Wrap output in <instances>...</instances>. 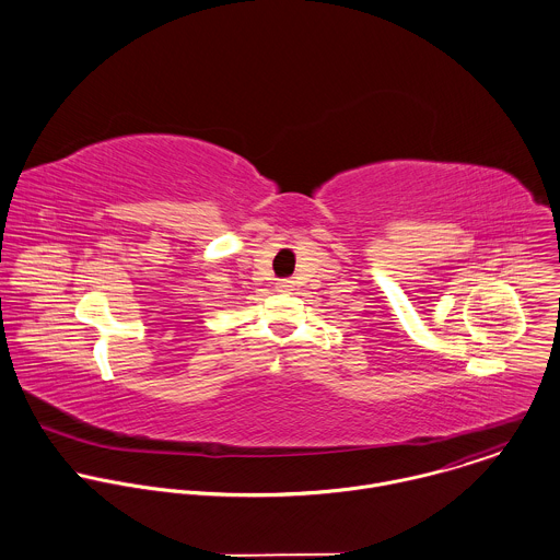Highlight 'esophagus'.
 Here are the masks:
<instances>
[{"mask_svg":"<svg viewBox=\"0 0 560 560\" xmlns=\"http://www.w3.org/2000/svg\"><path fill=\"white\" fill-rule=\"evenodd\" d=\"M279 290H290L292 285H290V281H279V285H277Z\"/></svg>","mask_w":560,"mask_h":560,"instance_id":"1","label":"esophagus"}]
</instances>
